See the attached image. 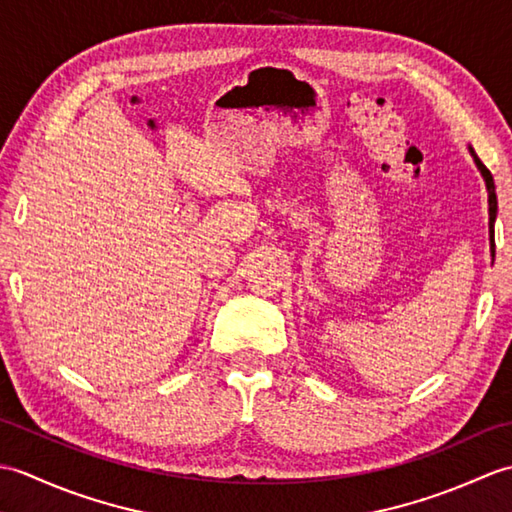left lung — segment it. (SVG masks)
Listing matches in <instances>:
<instances>
[{"mask_svg":"<svg viewBox=\"0 0 512 512\" xmlns=\"http://www.w3.org/2000/svg\"><path fill=\"white\" fill-rule=\"evenodd\" d=\"M471 156L475 160L477 169H480V173L484 176V182H486V189H488V235H491V248H495V217H497V195H495V182H493V176L491 171L486 169L484 162L477 158V154L473 151V147H469Z\"/></svg>","mask_w":512,"mask_h":512,"instance_id":"left-lung-1","label":"left lung"}]
</instances>
